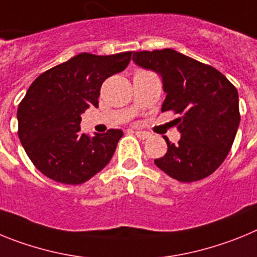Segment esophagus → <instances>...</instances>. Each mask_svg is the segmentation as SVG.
<instances>
[{
  "mask_svg": "<svg viewBox=\"0 0 257 257\" xmlns=\"http://www.w3.org/2000/svg\"><path fill=\"white\" fill-rule=\"evenodd\" d=\"M134 134H135L139 139L144 140V139H148L149 138V133H147V131H142V130H135L134 131Z\"/></svg>",
  "mask_w": 257,
  "mask_h": 257,
  "instance_id": "esophagus-1",
  "label": "esophagus"
}]
</instances>
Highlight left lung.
<instances>
[{"label": "left lung", "instance_id": "8db88e82", "mask_svg": "<svg viewBox=\"0 0 257 257\" xmlns=\"http://www.w3.org/2000/svg\"><path fill=\"white\" fill-rule=\"evenodd\" d=\"M133 60L162 77L161 110L180 114V140L175 145L166 138L167 153L154 160L156 166L183 183L210 176L228 156L239 126L237 88L213 67L172 49L134 52Z\"/></svg>", "mask_w": 257, "mask_h": 257}]
</instances>
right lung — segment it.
<instances>
[{
    "mask_svg": "<svg viewBox=\"0 0 257 257\" xmlns=\"http://www.w3.org/2000/svg\"><path fill=\"white\" fill-rule=\"evenodd\" d=\"M131 51L114 55L82 52L46 70L29 86L18 106L20 143L45 176L77 185L105 167L123 133L112 128L90 138L81 133V114L97 106L108 77L128 65Z\"/></svg>",
    "mask_w": 257,
    "mask_h": 257,
    "instance_id": "obj_1",
    "label": "right lung"
}]
</instances>
